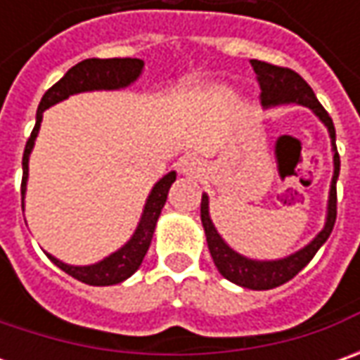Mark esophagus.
Segmentation results:
<instances>
[{"label": "esophagus", "mask_w": 360, "mask_h": 360, "mask_svg": "<svg viewBox=\"0 0 360 360\" xmlns=\"http://www.w3.org/2000/svg\"><path fill=\"white\" fill-rule=\"evenodd\" d=\"M178 170L186 178H200L204 170H206V164L200 158H184L180 162Z\"/></svg>", "instance_id": "1"}]
</instances>
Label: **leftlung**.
<instances>
[{
    "instance_id": "1",
    "label": "left lung",
    "mask_w": 360,
    "mask_h": 360,
    "mask_svg": "<svg viewBox=\"0 0 360 360\" xmlns=\"http://www.w3.org/2000/svg\"><path fill=\"white\" fill-rule=\"evenodd\" d=\"M255 68L258 84H260V104L264 110L270 108H278L286 104H298L309 108L316 118L325 124L328 138H330V150H333V178H330V188H328V200H326V214L325 226L321 232L312 238L309 244H304L302 248H298L292 255L283 256V258H274V260H258V258H248V256L236 252L229 242L220 236V232L216 230L214 222L210 218V198L204 192L202 194L200 204V218L206 242H208V250L212 255L218 272L230 281V283L238 284L242 288H250V290H270L274 286L288 283L292 276H297L300 270L304 269L311 258L316 255V250L326 242L330 236L335 220H337V180H339L340 160L337 146H335V126L333 120L326 114V110L316 100L312 88L298 76L297 72L288 70V68H278L266 62H258L250 60Z\"/></svg>"
}]
</instances>
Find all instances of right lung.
<instances>
[{"label":"right lung","mask_w":360,"mask_h":360,"mask_svg":"<svg viewBox=\"0 0 360 360\" xmlns=\"http://www.w3.org/2000/svg\"><path fill=\"white\" fill-rule=\"evenodd\" d=\"M144 62L138 58H112V60H100V58H91L84 62L76 63L74 68H70L63 77L53 84L41 98V102L37 105V114H35V128L25 144L23 160H21V168H23V180H21V206L25 204V192H27V178H30V156L35 146V138L41 128V120L44 112L51 105L60 104L63 100H68L70 96L84 94V91H114L130 88L134 82H138V77L142 76ZM176 180V172L164 174L158 182L152 186L148 198H146L144 210L138 220V226L130 236V240L122 244L118 250H114L112 255H108L102 260L94 262V264H68L56 256L48 255V258L63 272H68L70 276H74L82 283L90 284V286H112V284L124 283L126 278H130L136 270L140 269L146 252L150 248V242L156 230L160 212L166 204L168 198V190Z\"/></svg>","instance_id":"add662e5"}]
</instances>
